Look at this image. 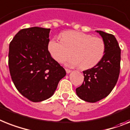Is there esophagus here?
I'll return each instance as SVG.
<instances>
[{"instance_id":"1","label":"esophagus","mask_w":130,"mask_h":130,"mask_svg":"<svg viewBox=\"0 0 130 130\" xmlns=\"http://www.w3.org/2000/svg\"><path fill=\"white\" fill-rule=\"evenodd\" d=\"M66 73H67V74H69V73L71 72V70H69V69H66Z\"/></svg>"}]
</instances>
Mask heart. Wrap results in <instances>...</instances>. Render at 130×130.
<instances>
[{
	"instance_id": "1",
	"label": "heart",
	"mask_w": 130,
	"mask_h": 130,
	"mask_svg": "<svg viewBox=\"0 0 130 130\" xmlns=\"http://www.w3.org/2000/svg\"><path fill=\"white\" fill-rule=\"evenodd\" d=\"M60 36L61 40L52 38L48 44V52L58 62H64L72 53L74 58L66 66L87 70L97 65L104 55L105 44L101 38L75 30L64 32Z\"/></svg>"
}]
</instances>
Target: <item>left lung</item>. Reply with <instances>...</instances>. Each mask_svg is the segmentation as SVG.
<instances>
[{"label": "left lung", "mask_w": 130, "mask_h": 130, "mask_svg": "<svg viewBox=\"0 0 130 130\" xmlns=\"http://www.w3.org/2000/svg\"><path fill=\"white\" fill-rule=\"evenodd\" d=\"M105 44V53L97 65L83 71L84 80L76 89L77 96L88 102H96L110 94L116 86L120 70L121 50L115 36L96 30Z\"/></svg>", "instance_id": "8db88e82"}]
</instances>
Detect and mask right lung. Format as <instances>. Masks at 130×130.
Masks as SVG:
<instances>
[{"mask_svg": "<svg viewBox=\"0 0 130 130\" xmlns=\"http://www.w3.org/2000/svg\"><path fill=\"white\" fill-rule=\"evenodd\" d=\"M50 31L36 26L22 29L9 45L8 66L12 82L20 94L33 102L51 97L66 74L48 52Z\"/></svg>", "mask_w": 130, "mask_h": 130, "instance_id": "right-lung-1", "label": "right lung"}]
</instances>
